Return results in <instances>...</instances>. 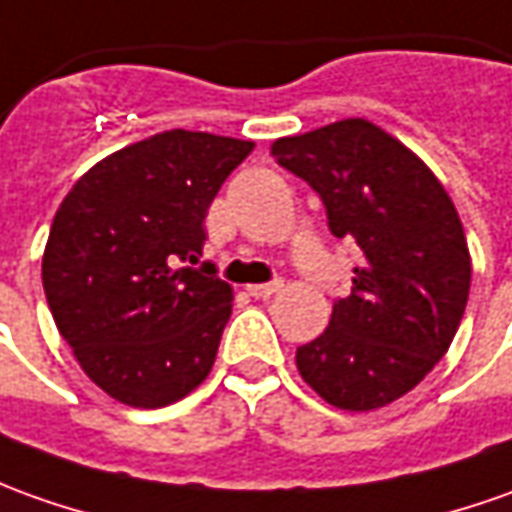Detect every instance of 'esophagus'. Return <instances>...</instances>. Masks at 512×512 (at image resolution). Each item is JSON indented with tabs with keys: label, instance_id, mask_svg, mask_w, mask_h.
<instances>
[{
	"label": "esophagus",
	"instance_id": "34e87169",
	"mask_svg": "<svg viewBox=\"0 0 512 512\" xmlns=\"http://www.w3.org/2000/svg\"><path fill=\"white\" fill-rule=\"evenodd\" d=\"M283 288L280 280H274V283H260V285H246V291H249V297H255V300H269L274 297L277 291Z\"/></svg>",
	"mask_w": 512,
	"mask_h": 512
}]
</instances>
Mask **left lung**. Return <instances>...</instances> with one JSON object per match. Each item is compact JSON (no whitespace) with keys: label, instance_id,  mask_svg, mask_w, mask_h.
I'll list each match as a JSON object with an SVG mask.
<instances>
[{"label":"left lung","instance_id":"obj_1","mask_svg":"<svg viewBox=\"0 0 512 512\" xmlns=\"http://www.w3.org/2000/svg\"><path fill=\"white\" fill-rule=\"evenodd\" d=\"M271 154L319 193L330 232L361 249L350 297L297 347V370L347 412L398 401L446 356L465 314L471 255L454 201L423 159L361 117L277 139Z\"/></svg>","mask_w":512,"mask_h":512}]
</instances>
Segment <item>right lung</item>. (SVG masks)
Returning <instances> with one entry per match:
<instances>
[{
	"instance_id": "obj_1",
	"label": "right lung",
	"mask_w": 512,
	"mask_h": 512,
	"mask_svg": "<svg viewBox=\"0 0 512 512\" xmlns=\"http://www.w3.org/2000/svg\"><path fill=\"white\" fill-rule=\"evenodd\" d=\"M249 139L162 131L100 159L66 193L41 260L52 319L114 401L159 409L210 375L232 288L198 263L204 218Z\"/></svg>"
}]
</instances>
